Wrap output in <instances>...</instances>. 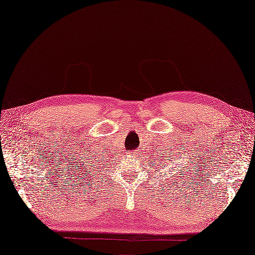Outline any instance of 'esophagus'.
<instances>
[{"label": "esophagus", "instance_id": "34e87169", "mask_svg": "<svg viewBox=\"0 0 255 255\" xmlns=\"http://www.w3.org/2000/svg\"><path fill=\"white\" fill-rule=\"evenodd\" d=\"M131 154V156H130V157H134V153H130Z\"/></svg>", "mask_w": 255, "mask_h": 255}]
</instances>
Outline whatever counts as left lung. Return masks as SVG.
<instances>
[{
	"instance_id": "8db88e82",
	"label": "left lung",
	"mask_w": 255,
	"mask_h": 255,
	"mask_svg": "<svg viewBox=\"0 0 255 255\" xmlns=\"http://www.w3.org/2000/svg\"><path fill=\"white\" fill-rule=\"evenodd\" d=\"M167 152H168L167 149H164V152H160V153H159L160 155L157 156L158 160H165V161H166L168 158H170V156H169V154H168Z\"/></svg>"
}]
</instances>
